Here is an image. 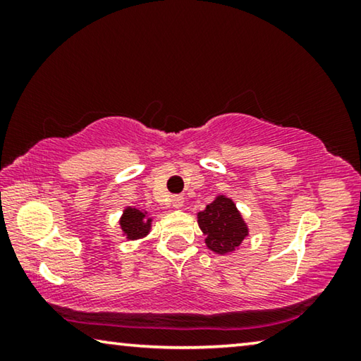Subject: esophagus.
Wrapping results in <instances>:
<instances>
[{
    "label": "esophagus",
    "mask_w": 361,
    "mask_h": 361,
    "mask_svg": "<svg viewBox=\"0 0 361 361\" xmlns=\"http://www.w3.org/2000/svg\"><path fill=\"white\" fill-rule=\"evenodd\" d=\"M172 205L175 207V209H181V207L185 205V197H183V195H173Z\"/></svg>",
    "instance_id": "1"
}]
</instances>
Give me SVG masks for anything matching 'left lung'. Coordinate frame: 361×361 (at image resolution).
Listing matches in <instances>:
<instances>
[{
	"mask_svg": "<svg viewBox=\"0 0 361 361\" xmlns=\"http://www.w3.org/2000/svg\"><path fill=\"white\" fill-rule=\"evenodd\" d=\"M197 224L205 235L207 248L218 255L234 253L250 235L240 210L224 194L215 195L213 202L197 213Z\"/></svg>",
	"mask_w": 361,
	"mask_h": 361,
	"instance_id": "left-lung-1",
	"label": "left lung"
}]
</instances>
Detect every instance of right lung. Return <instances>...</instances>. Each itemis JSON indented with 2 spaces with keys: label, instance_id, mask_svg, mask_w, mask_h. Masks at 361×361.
Wrapping results in <instances>:
<instances>
[{
  "label": "right lung",
  "instance_id": "1",
  "mask_svg": "<svg viewBox=\"0 0 361 361\" xmlns=\"http://www.w3.org/2000/svg\"><path fill=\"white\" fill-rule=\"evenodd\" d=\"M152 221L154 218L149 215L148 210L145 209H135V207L127 205L122 210V215L119 218V228L122 232V237L127 240H143L149 235Z\"/></svg>",
  "mask_w": 361,
  "mask_h": 361
}]
</instances>
